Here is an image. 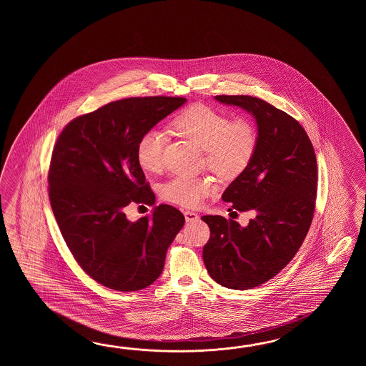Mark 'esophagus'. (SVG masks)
Here are the masks:
<instances>
[{"mask_svg":"<svg viewBox=\"0 0 366 366\" xmlns=\"http://www.w3.org/2000/svg\"><path fill=\"white\" fill-rule=\"evenodd\" d=\"M184 218H186L187 222H194V221L199 219V214L194 213V212H191V210H184Z\"/></svg>","mask_w":366,"mask_h":366,"instance_id":"1","label":"esophagus"}]
</instances>
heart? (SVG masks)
<instances>
[{
	"label": "heart",
	"mask_w": 366,
	"mask_h": 366,
	"mask_svg": "<svg viewBox=\"0 0 366 366\" xmlns=\"http://www.w3.org/2000/svg\"><path fill=\"white\" fill-rule=\"evenodd\" d=\"M172 128L180 136L202 149L208 169L222 179H234L247 169L255 149L257 132L246 119L230 120L225 112L205 104H192L180 111L172 120ZM166 133L149 129L136 147L141 169L159 172L164 169ZM214 180L204 177L175 175L161 186V196L184 208H197L214 192Z\"/></svg>",
	"instance_id": "b5f03b06"
}]
</instances>
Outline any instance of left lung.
<instances>
[{"label": "left lung", "mask_w": 366, "mask_h": 366, "mask_svg": "<svg viewBox=\"0 0 366 366\" xmlns=\"http://www.w3.org/2000/svg\"><path fill=\"white\" fill-rule=\"evenodd\" d=\"M214 98L246 109L257 122L254 157L222 194L233 209L251 210L254 217L241 226L202 216L210 229L202 259L219 285L246 290L271 280L301 247L315 210L317 158L302 125L287 112L249 95Z\"/></svg>", "instance_id": "left-lung-1"}]
</instances>
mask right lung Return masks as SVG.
I'll use <instances>...</instances> for the list:
<instances>
[{
	"label": "right lung",
	"mask_w": 366,
	"mask_h": 366,
	"mask_svg": "<svg viewBox=\"0 0 366 366\" xmlns=\"http://www.w3.org/2000/svg\"><path fill=\"white\" fill-rule=\"evenodd\" d=\"M182 97H136L76 117L56 141L48 192L64 241L93 280L117 292L147 288L159 277L184 216L161 204L131 222V202L156 196L136 158L141 136L186 103Z\"/></svg>",
	"instance_id": "right-lung-1"
}]
</instances>
